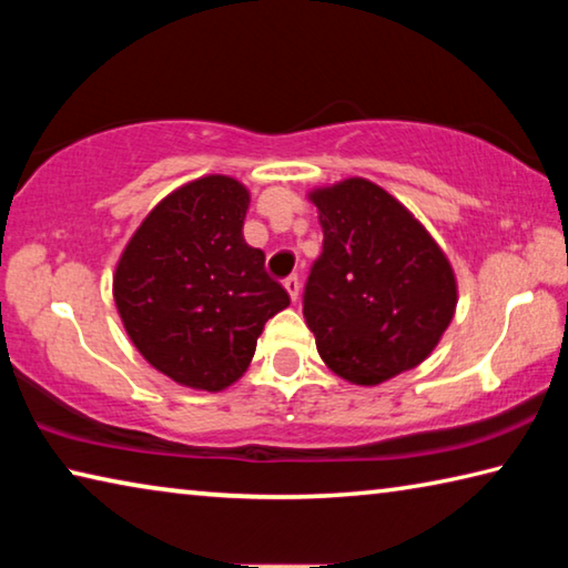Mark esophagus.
<instances>
[{"label":"esophagus","instance_id":"1","mask_svg":"<svg viewBox=\"0 0 568 568\" xmlns=\"http://www.w3.org/2000/svg\"><path fill=\"white\" fill-rule=\"evenodd\" d=\"M283 287L287 291V295H291V301L295 303V301H297V293H301V281H297V275L285 277V281H283Z\"/></svg>","mask_w":568,"mask_h":568}]
</instances>
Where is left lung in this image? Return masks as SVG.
Here are the masks:
<instances>
[{
    "label": "left lung",
    "mask_w": 568,
    "mask_h": 568,
    "mask_svg": "<svg viewBox=\"0 0 568 568\" xmlns=\"http://www.w3.org/2000/svg\"><path fill=\"white\" fill-rule=\"evenodd\" d=\"M323 253L303 315L323 363L381 386L428 358L456 315L454 265L410 210L365 178L313 187Z\"/></svg>",
    "instance_id": "8db88e82"
}]
</instances>
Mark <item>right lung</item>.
Segmentation results:
<instances>
[{
	"label": "right lung",
	"instance_id": "right-lung-1",
	"mask_svg": "<svg viewBox=\"0 0 568 568\" xmlns=\"http://www.w3.org/2000/svg\"><path fill=\"white\" fill-rule=\"evenodd\" d=\"M250 190L205 175L172 190L124 245L112 295L134 348L180 386L217 393L243 378L265 323L291 305L245 243Z\"/></svg>",
	"mask_w": 568,
	"mask_h": 568
}]
</instances>
